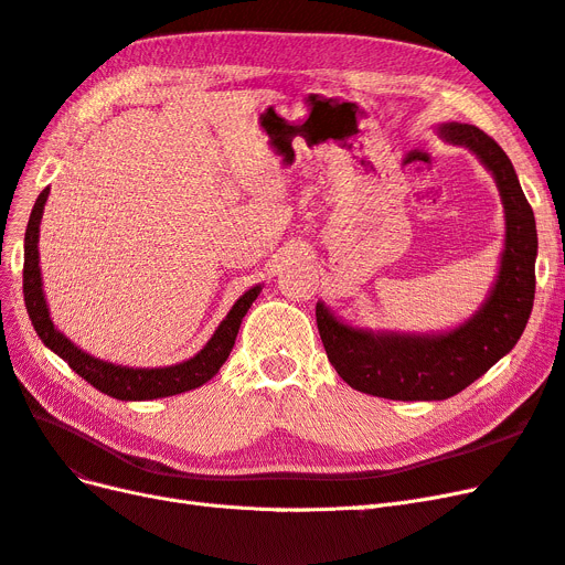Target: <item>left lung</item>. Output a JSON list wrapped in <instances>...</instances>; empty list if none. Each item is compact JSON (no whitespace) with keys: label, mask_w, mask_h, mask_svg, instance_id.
<instances>
[{"label":"left lung","mask_w":565,"mask_h":565,"mask_svg":"<svg viewBox=\"0 0 565 565\" xmlns=\"http://www.w3.org/2000/svg\"><path fill=\"white\" fill-rule=\"evenodd\" d=\"M448 143L473 150L498 181L507 241L502 266L483 309L461 328L438 337L372 334L339 322L322 303L316 322L324 353L351 388L391 401H446L516 347L535 301L537 228L514 164L507 152L473 125H443Z\"/></svg>","instance_id":"obj_1"}]
</instances>
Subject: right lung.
I'll list each match as a JSON object with an SVG mask.
<instances>
[{"instance_id":"right-lung-1","label":"right lung","mask_w":565,"mask_h":565,"mask_svg":"<svg viewBox=\"0 0 565 565\" xmlns=\"http://www.w3.org/2000/svg\"><path fill=\"white\" fill-rule=\"evenodd\" d=\"M49 198V188L40 193L35 207H32L28 228H25V262H23V297L28 306V316L35 324V332L44 344L58 353L63 361L71 365L82 380H87L94 388L100 393H108L113 398L119 401H152V398H164V396H177V393L191 391L210 382L218 367L226 363V358L235 344L237 330H241V322L245 313L249 311L252 301L259 297L262 285H256L235 301L226 320L218 324L214 337L207 341L198 355L191 361L169 365V367H122L113 365L106 361H98V358L84 353L77 349L71 339H65L49 318V309L42 292V276H40V221L44 212V202Z\"/></svg>"}]
</instances>
